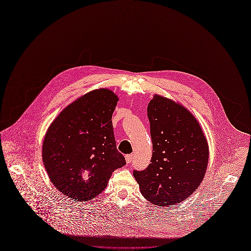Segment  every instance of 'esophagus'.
<instances>
[{"label": "esophagus", "instance_id": "obj_1", "mask_svg": "<svg viewBox=\"0 0 251 251\" xmlns=\"http://www.w3.org/2000/svg\"><path fill=\"white\" fill-rule=\"evenodd\" d=\"M126 162L127 163V164H130L131 162H132V158H133V156L131 155V154H129V155H126Z\"/></svg>", "mask_w": 251, "mask_h": 251}]
</instances>
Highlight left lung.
Masks as SVG:
<instances>
[{
    "label": "left lung",
    "instance_id": "8db88e82",
    "mask_svg": "<svg viewBox=\"0 0 251 251\" xmlns=\"http://www.w3.org/2000/svg\"><path fill=\"white\" fill-rule=\"evenodd\" d=\"M153 145L151 163L133 176L142 195L157 206L189 197L204 178L209 146L196 118L181 104L155 94L147 107Z\"/></svg>",
    "mask_w": 251,
    "mask_h": 251
}]
</instances>
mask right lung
I'll list each match as a JSON object with an SVG mask.
<instances>
[{"mask_svg": "<svg viewBox=\"0 0 251 251\" xmlns=\"http://www.w3.org/2000/svg\"><path fill=\"white\" fill-rule=\"evenodd\" d=\"M119 97L110 89L92 90L67 106L47 129L42 159L50 180L74 201H88L125 166L118 151L112 116Z\"/></svg>", "mask_w": 251, "mask_h": 251, "instance_id": "right-lung-1", "label": "right lung"}]
</instances>
